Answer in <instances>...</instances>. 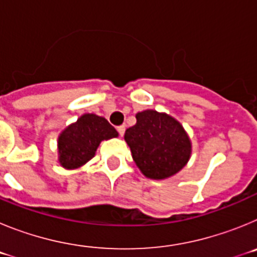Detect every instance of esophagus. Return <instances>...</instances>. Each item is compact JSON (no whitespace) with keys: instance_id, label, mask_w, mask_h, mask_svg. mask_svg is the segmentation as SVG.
<instances>
[{"instance_id":"1","label":"esophagus","mask_w":257,"mask_h":257,"mask_svg":"<svg viewBox=\"0 0 257 257\" xmlns=\"http://www.w3.org/2000/svg\"><path fill=\"white\" fill-rule=\"evenodd\" d=\"M124 130H126V127H124V124H122V126H118V127H117L118 134H119V135H121V136H123Z\"/></svg>"}]
</instances>
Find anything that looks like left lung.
Wrapping results in <instances>:
<instances>
[{"label":"left lung","mask_w":257,"mask_h":257,"mask_svg":"<svg viewBox=\"0 0 257 257\" xmlns=\"http://www.w3.org/2000/svg\"><path fill=\"white\" fill-rule=\"evenodd\" d=\"M124 140L136 166L147 178L165 179L180 171L190 157V140L183 126L165 113L144 110L127 128Z\"/></svg>","instance_id":"8db88e82"}]
</instances>
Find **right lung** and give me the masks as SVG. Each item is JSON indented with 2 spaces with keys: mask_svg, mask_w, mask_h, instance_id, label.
<instances>
[{
  "mask_svg": "<svg viewBox=\"0 0 257 257\" xmlns=\"http://www.w3.org/2000/svg\"><path fill=\"white\" fill-rule=\"evenodd\" d=\"M117 135L114 127L105 118L83 114L59 136V162L65 169H77L95 156L101 140Z\"/></svg>",
  "mask_w": 257,
  "mask_h": 257,
  "instance_id": "obj_1",
  "label": "right lung"
}]
</instances>
